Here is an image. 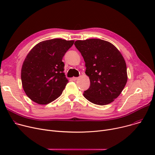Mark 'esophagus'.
I'll use <instances>...</instances> for the list:
<instances>
[{
  "label": "esophagus",
  "instance_id": "esophagus-1",
  "mask_svg": "<svg viewBox=\"0 0 155 155\" xmlns=\"http://www.w3.org/2000/svg\"><path fill=\"white\" fill-rule=\"evenodd\" d=\"M78 79V77H73V78H71V80H73V81L77 80Z\"/></svg>",
  "mask_w": 155,
  "mask_h": 155
}]
</instances>
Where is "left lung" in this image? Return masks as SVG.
<instances>
[{"instance_id": "8db88e82", "label": "left lung", "mask_w": 155, "mask_h": 155, "mask_svg": "<svg viewBox=\"0 0 155 155\" xmlns=\"http://www.w3.org/2000/svg\"><path fill=\"white\" fill-rule=\"evenodd\" d=\"M75 46L85 62V74L91 85L84 96L100 105L114 101L124 89L127 80L126 61L117 48L100 39L77 40Z\"/></svg>"}]
</instances>
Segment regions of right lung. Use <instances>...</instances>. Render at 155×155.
Segmentation results:
<instances>
[{
  "label": "right lung",
  "instance_id": "1",
  "mask_svg": "<svg viewBox=\"0 0 155 155\" xmlns=\"http://www.w3.org/2000/svg\"><path fill=\"white\" fill-rule=\"evenodd\" d=\"M73 43V40L56 38L43 41L32 48L21 68L22 85L31 100L45 105L61 95L68 82L62 59Z\"/></svg>",
  "mask_w": 155,
  "mask_h": 155
}]
</instances>
